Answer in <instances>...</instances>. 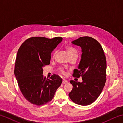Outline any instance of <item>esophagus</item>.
<instances>
[{
  "mask_svg": "<svg viewBox=\"0 0 123 123\" xmlns=\"http://www.w3.org/2000/svg\"><path fill=\"white\" fill-rule=\"evenodd\" d=\"M67 82H68L67 81L66 79H63V81H62V84H67Z\"/></svg>",
  "mask_w": 123,
  "mask_h": 123,
  "instance_id": "obj_1",
  "label": "esophagus"
}]
</instances>
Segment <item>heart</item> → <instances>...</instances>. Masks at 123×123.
Returning <instances> with one entry per match:
<instances>
[{"instance_id":"obj_1","label":"heart","mask_w":123,"mask_h":123,"mask_svg":"<svg viewBox=\"0 0 123 123\" xmlns=\"http://www.w3.org/2000/svg\"><path fill=\"white\" fill-rule=\"evenodd\" d=\"M66 50L68 54V55H69V57L72 56L74 55H75V54L78 55V52H77V50L74 48V47H68L66 48ZM55 54H56V53H55V54H54V56H55ZM59 71L62 74H65V71H64V70L63 68H62V67L59 68Z\"/></svg>"}]
</instances>
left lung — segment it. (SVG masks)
<instances>
[{"label": "left lung", "instance_id": "left-lung-1", "mask_svg": "<svg viewBox=\"0 0 123 123\" xmlns=\"http://www.w3.org/2000/svg\"><path fill=\"white\" fill-rule=\"evenodd\" d=\"M82 49L81 59L73 76H82V82L70 81V99L78 105H90L99 97L106 81V59L100 44L91 37H81L72 42Z\"/></svg>", "mask_w": 123, "mask_h": 123}]
</instances>
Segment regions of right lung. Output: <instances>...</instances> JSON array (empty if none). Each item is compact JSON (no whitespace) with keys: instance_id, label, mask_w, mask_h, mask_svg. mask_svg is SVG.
<instances>
[{"instance_id":"add662e5","label":"right lung","mask_w":123,"mask_h":123,"mask_svg":"<svg viewBox=\"0 0 123 123\" xmlns=\"http://www.w3.org/2000/svg\"><path fill=\"white\" fill-rule=\"evenodd\" d=\"M62 41L60 37H33L18 49L14 75L22 94L31 104L40 106L50 101L62 84V79L57 75L48 79L42 74L43 68L50 64L51 52Z\"/></svg>"}]
</instances>
